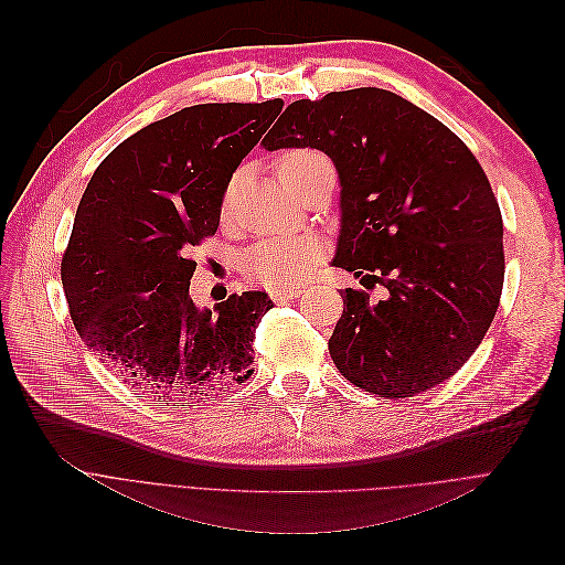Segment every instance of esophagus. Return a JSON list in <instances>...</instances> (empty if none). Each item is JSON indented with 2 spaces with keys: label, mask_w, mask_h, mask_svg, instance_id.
Segmentation results:
<instances>
[{
  "label": "esophagus",
  "mask_w": 565,
  "mask_h": 565,
  "mask_svg": "<svg viewBox=\"0 0 565 565\" xmlns=\"http://www.w3.org/2000/svg\"><path fill=\"white\" fill-rule=\"evenodd\" d=\"M299 295H301L299 287H292V289H273L270 299H273V301H292V299H297Z\"/></svg>",
  "instance_id": "34e87169"
}]
</instances>
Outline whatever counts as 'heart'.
I'll list each match as a JSON object with an SVG mask.
<instances>
[{
	"instance_id": "obj_1",
	"label": "heart",
	"mask_w": 565,
	"mask_h": 565,
	"mask_svg": "<svg viewBox=\"0 0 565 565\" xmlns=\"http://www.w3.org/2000/svg\"><path fill=\"white\" fill-rule=\"evenodd\" d=\"M330 162L318 150L311 148H295L287 150L278 160L276 169L285 188L292 183L297 174L313 164ZM322 245L316 237H301V235H282V237H268V241L256 245L247 262L245 273L247 278L256 285L268 289H292L301 285L313 266L320 262Z\"/></svg>"
}]
</instances>
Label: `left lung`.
I'll return each mask as SVG.
<instances>
[{
  "label": "left lung",
  "instance_id": "obj_1",
  "mask_svg": "<svg viewBox=\"0 0 565 565\" xmlns=\"http://www.w3.org/2000/svg\"><path fill=\"white\" fill-rule=\"evenodd\" d=\"M266 150L318 148L341 181L332 266L344 289L330 353L344 377L380 398H409L450 380L481 344L504 285L502 212L473 152L409 100L377 87L289 104Z\"/></svg>",
  "mask_w": 565,
  "mask_h": 565
}]
</instances>
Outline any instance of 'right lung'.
I'll return each mask as SVG.
<instances>
[{
  "mask_svg": "<svg viewBox=\"0 0 565 565\" xmlns=\"http://www.w3.org/2000/svg\"><path fill=\"white\" fill-rule=\"evenodd\" d=\"M282 110L202 104L158 119L96 167L61 259L75 330L119 380L169 403L243 384L273 301L231 295L200 311L188 295L200 247L218 228L228 181Z\"/></svg>",
  "mask_w": 565,
  "mask_h": 565,
  "instance_id": "1",
  "label": "right lung"
}]
</instances>
